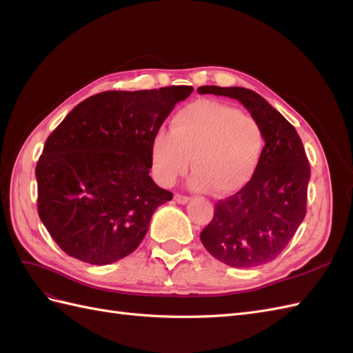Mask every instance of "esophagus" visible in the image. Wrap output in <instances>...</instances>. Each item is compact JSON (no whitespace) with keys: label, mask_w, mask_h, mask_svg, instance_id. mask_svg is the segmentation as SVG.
Instances as JSON below:
<instances>
[{"label":"esophagus","mask_w":353,"mask_h":353,"mask_svg":"<svg viewBox=\"0 0 353 353\" xmlns=\"http://www.w3.org/2000/svg\"><path fill=\"white\" fill-rule=\"evenodd\" d=\"M174 200H175L176 203H179V205H185V203L190 201V197L183 196V194H175V196H174Z\"/></svg>","instance_id":"esophagus-1"}]
</instances>
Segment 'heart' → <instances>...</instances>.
<instances>
[{"instance_id": "obj_1", "label": "heart", "mask_w": 353, "mask_h": 353, "mask_svg": "<svg viewBox=\"0 0 353 353\" xmlns=\"http://www.w3.org/2000/svg\"><path fill=\"white\" fill-rule=\"evenodd\" d=\"M263 150V131L254 117L228 104L199 100L172 116L169 132L152 138V172L157 183L170 185L193 159L191 187L228 196L250 183Z\"/></svg>"}]
</instances>
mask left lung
<instances>
[{"label": "left lung", "instance_id": "obj_1", "mask_svg": "<svg viewBox=\"0 0 353 353\" xmlns=\"http://www.w3.org/2000/svg\"><path fill=\"white\" fill-rule=\"evenodd\" d=\"M197 91L239 100L259 122L265 137L254 176L239 193L216 203L200 240L213 258L232 268L268 263L285 249L306 215L311 169L301 137L279 110L252 90L205 85Z\"/></svg>", "mask_w": 353, "mask_h": 353}]
</instances>
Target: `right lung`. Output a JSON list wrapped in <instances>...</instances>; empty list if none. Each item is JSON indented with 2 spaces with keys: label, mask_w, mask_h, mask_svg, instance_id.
<instances>
[{
  "label": "right lung",
  "mask_w": 353,
  "mask_h": 353,
  "mask_svg": "<svg viewBox=\"0 0 353 353\" xmlns=\"http://www.w3.org/2000/svg\"><path fill=\"white\" fill-rule=\"evenodd\" d=\"M193 87L104 91L47 138L37 163L38 213L72 258L108 265L132 253L172 193L150 176V143Z\"/></svg>",
  "instance_id": "obj_1"
}]
</instances>
